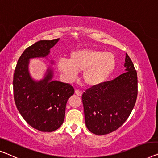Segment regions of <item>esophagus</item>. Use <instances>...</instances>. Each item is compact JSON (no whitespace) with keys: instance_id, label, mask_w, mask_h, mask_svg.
<instances>
[{"instance_id":"esophagus-1","label":"esophagus","mask_w":158,"mask_h":158,"mask_svg":"<svg viewBox=\"0 0 158 158\" xmlns=\"http://www.w3.org/2000/svg\"><path fill=\"white\" fill-rule=\"evenodd\" d=\"M75 94H76L77 96H81L82 95V91H79V90H75Z\"/></svg>"}]
</instances>
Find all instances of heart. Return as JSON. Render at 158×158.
Returning a JSON list of instances; mask_svg holds the SVG:
<instances>
[{
    "label": "heart",
    "instance_id": "heart-1",
    "mask_svg": "<svg viewBox=\"0 0 158 158\" xmlns=\"http://www.w3.org/2000/svg\"><path fill=\"white\" fill-rule=\"evenodd\" d=\"M116 60L114 54L94 49H82L70 54L69 60H58V69L69 80L74 79L83 72L87 86L94 87L103 84L114 72Z\"/></svg>",
    "mask_w": 158,
    "mask_h": 158
}]
</instances>
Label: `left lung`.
Listing matches in <instances>:
<instances>
[{"mask_svg": "<svg viewBox=\"0 0 158 158\" xmlns=\"http://www.w3.org/2000/svg\"><path fill=\"white\" fill-rule=\"evenodd\" d=\"M126 72L111 81L91 87L82 94L87 128L96 135L117 130L128 119L138 95L137 72L128 54Z\"/></svg>", "mask_w": 158, "mask_h": 158, "instance_id": "1", "label": "left lung"}]
</instances>
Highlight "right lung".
I'll list each match as a JSON object with an SVG mask.
<instances>
[{
	"mask_svg": "<svg viewBox=\"0 0 158 158\" xmlns=\"http://www.w3.org/2000/svg\"><path fill=\"white\" fill-rule=\"evenodd\" d=\"M59 40H40L25 49L13 75L14 100L18 111L30 126L42 132H52L62 126L66 104L74 89L69 84L52 80L50 68L43 79L35 81L29 74L28 64L30 59L46 57Z\"/></svg>",
	"mask_w": 158,
	"mask_h": 158,
	"instance_id": "1",
	"label": "right lung"
}]
</instances>
